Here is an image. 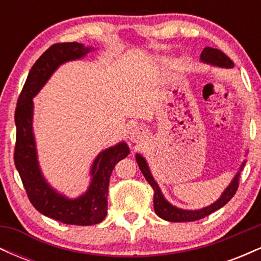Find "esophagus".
I'll list each match as a JSON object with an SVG mask.
<instances>
[{
	"instance_id": "obj_1",
	"label": "esophagus",
	"mask_w": 261,
	"mask_h": 261,
	"mask_svg": "<svg viewBox=\"0 0 261 261\" xmlns=\"http://www.w3.org/2000/svg\"><path fill=\"white\" fill-rule=\"evenodd\" d=\"M146 135H145V131H143V128L134 127L133 130H131L130 140L133 141V142H141V141H143Z\"/></svg>"
}]
</instances>
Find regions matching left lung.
I'll return each instance as SVG.
<instances>
[{"mask_svg":"<svg viewBox=\"0 0 261 261\" xmlns=\"http://www.w3.org/2000/svg\"><path fill=\"white\" fill-rule=\"evenodd\" d=\"M200 60L203 64H208L212 66H216V67L221 68H233L234 64L232 62L228 56H226L222 51H220L218 49H214V47L206 46L202 50L201 55H200ZM247 155V151L245 154ZM136 162L139 164V168L142 172L143 176L146 178V180L148 181V184L153 188L154 196H153V205H154V212L157 214V216H160L163 220L169 221V222H191V221H197L201 220V218L208 216L212 212L217 211L221 207H223L227 202L234 196L237 189L239 185V176H241V172L243 170L245 162H242L241 167H239L238 172L236 173V175L233 176L232 181L229 182V185L223 190V193L221 194V196L218 197L215 202H212L211 205L206 206V207L199 208V210H185L176 207V206L172 205L168 200L166 199L162 193L160 185L157 184V181L154 180L153 175H152L151 169H149L147 161L143 157L142 154L136 153Z\"/></svg>","mask_w":261,"mask_h":261,"instance_id":"left-lung-1","label":"left lung"}]
</instances>
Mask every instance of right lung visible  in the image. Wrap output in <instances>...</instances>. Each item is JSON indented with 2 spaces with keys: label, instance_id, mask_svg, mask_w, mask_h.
<instances>
[{
  "label": "right lung",
  "instance_id": "add662e5",
  "mask_svg": "<svg viewBox=\"0 0 261 261\" xmlns=\"http://www.w3.org/2000/svg\"><path fill=\"white\" fill-rule=\"evenodd\" d=\"M94 50L93 46H85L74 41L50 46L29 71L14 114L17 127L14 164L32 205L44 216L76 226H92L106 218L110 175L115 164L127 157L130 148L126 142L121 141L99 152L89 170L91 181L88 189L82 195L72 199L59 193L45 179L39 164L37 142L33 131V98L62 64L83 59Z\"/></svg>",
  "mask_w": 261,
  "mask_h": 261
}]
</instances>
